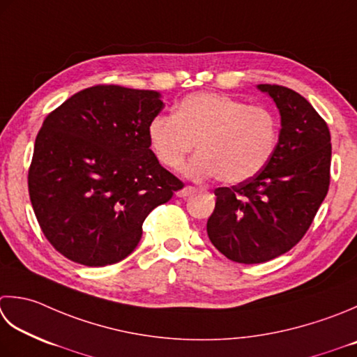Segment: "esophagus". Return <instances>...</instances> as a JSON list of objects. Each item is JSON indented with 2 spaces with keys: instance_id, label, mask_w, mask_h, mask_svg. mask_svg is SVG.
Returning a JSON list of instances; mask_svg holds the SVG:
<instances>
[{
  "instance_id": "esophagus-1",
  "label": "esophagus",
  "mask_w": 357,
  "mask_h": 357,
  "mask_svg": "<svg viewBox=\"0 0 357 357\" xmlns=\"http://www.w3.org/2000/svg\"><path fill=\"white\" fill-rule=\"evenodd\" d=\"M195 192H197V188L190 187V185H185V187L181 188V190L176 192V197L178 198H187V197H190V195L195 193Z\"/></svg>"
}]
</instances>
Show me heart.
Wrapping results in <instances>:
<instances>
[{
	"label": "heart",
	"mask_w": 357,
	"mask_h": 357,
	"mask_svg": "<svg viewBox=\"0 0 357 357\" xmlns=\"http://www.w3.org/2000/svg\"><path fill=\"white\" fill-rule=\"evenodd\" d=\"M146 135L164 167L178 169L197 144L199 153L183 169L187 178L218 176L221 183L238 184L268 164L277 144V121L266 108L204 91L184 97L173 116L153 117Z\"/></svg>",
	"instance_id": "obj_1"
}]
</instances>
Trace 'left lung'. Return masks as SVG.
Masks as SVG:
<instances>
[{"mask_svg": "<svg viewBox=\"0 0 357 357\" xmlns=\"http://www.w3.org/2000/svg\"><path fill=\"white\" fill-rule=\"evenodd\" d=\"M280 113L278 142L255 176L215 190L207 235L229 260L269 261L310 229L330 185L331 136L312 105L296 91L257 85Z\"/></svg>", "mask_w": 357, "mask_h": 357, "instance_id": "8db88e82", "label": "left lung"}]
</instances>
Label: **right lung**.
I'll use <instances>...</instances> for the list:
<instances>
[{"instance_id":"1","label":"right lung","mask_w":357,"mask_h":357,"mask_svg":"<svg viewBox=\"0 0 357 357\" xmlns=\"http://www.w3.org/2000/svg\"><path fill=\"white\" fill-rule=\"evenodd\" d=\"M160 93L86 88L49 114L29 169V195L49 243L69 260L107 266L141 241L142 222L183 183L159 164L146 128Z\"/></svg>"}]
</instances>
